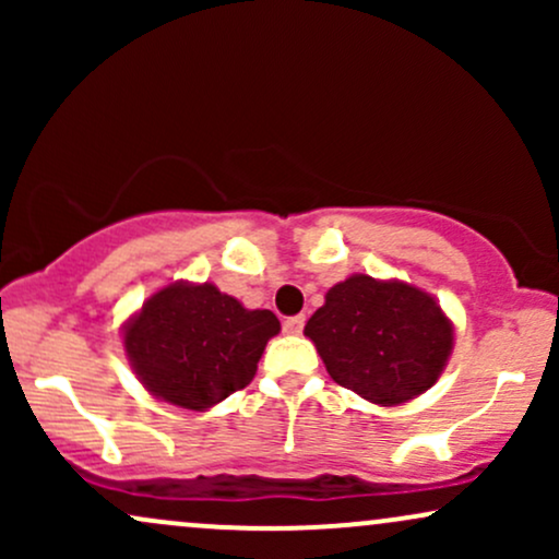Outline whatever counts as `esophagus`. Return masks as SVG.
Wrapping results in <instances>:
<instances>
[{"mask_svg":"<svg viewBox=\"0 0 559 559\" xmlns=\"http://www.w3.org/2000/svg\"><path fill=\"white\" fill-rule=\"evenodd\" d=\"M301 329H305V316H292V318L284 320V331L292 333V336L301 333Z\"/></svg>","mask_w":559,"mask_h":559,"instance_id":"esophagus-1","label":"esophagus"}]
</instances>
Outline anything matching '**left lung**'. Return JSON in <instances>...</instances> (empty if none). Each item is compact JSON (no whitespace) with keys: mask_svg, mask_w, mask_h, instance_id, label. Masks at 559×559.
<instances>
[{"mask_svg":"<svg viewBox=\"0 0 559 559\" xmlns=\"http://www.w3.org/2000/svg\"><path fill=\"white\" fill-rule=\"evenodd\" d=\"M305 336L338 386L383 407L431 389L454 342L452 323L431 294L362 273L325 294Z\"/></svg>","mask_w":559,"mask_h":559,"instance_id":"8db88e82","label":"left lung"}]
</instances>
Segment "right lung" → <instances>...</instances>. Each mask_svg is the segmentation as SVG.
I'll use <instances>...</instances> for the list:
<instances>
[{"label": "right lung", "instance_id": "obj_1", "mask_svg": "<svg viewBox=\"0 0 559 559\" xmlns=\"http://www.w3.org/2000/svg\"><path fill=\"white\" fill-rule=\"evenodd\" d=\"M271 310H247L213 284H170L144 301L123 331L133 373L155 400L183 409L213 407L258 373Z\"/></svg>", "mask_w": 559, "mask_h": 559}]
</instances>
